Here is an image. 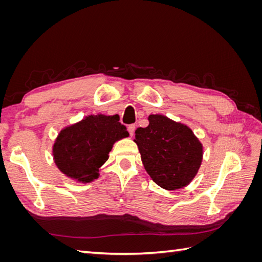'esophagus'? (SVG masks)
Returning a JSON list of instances; mask_svg holds the SVG:
<instances>
[{
	"instance_id": "obj_1",
	"label": "esophagus",
	"mask_w": 262,
	"mask_h": 262,
	"mask_svg": "<svg viewBox=\"0 0 262 262\" xmlns=\"http://www.w3.org/2000/svg\"><path fill=\"white\" fill-rule=\"evenodd\" d=\"M128 131H129V133H130V136H133L134 131H136V124H130V125L128 126Z\"/></svg>"
}]
</instances>
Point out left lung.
<instances>
[{
  "label": "left lung",
  "mask_w": 262,
  "mask_h": 262,
  "mask_svg": "<svg viewBox=\"0 0 262 262\" xmlns=\"http://www.w3.org/2000/svg\"><path fill=\"white\" fill-rule=\"evenodd\" d=\"M148 121L136 130L134 140L145 170L166 190L186 187L200 168L202 144L187 125L163 115H149Z\"/></svg>",
  "instance_id": "left-lung-1"
}]
</instances>
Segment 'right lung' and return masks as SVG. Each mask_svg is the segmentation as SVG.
I'll return each instance as SVG.
<instances>
[{"mask_svg":"<svg viewBox=\"0 0 262 262\" xmlns=\"http://www.w3.org/2000/svg\"><path fill=\"white\" fill-rule=\"evenodd\" d=\"M129 137L117 116L91 115L67 126L53 144V160L61 172L80 182H91L99 176L115 142Z\"/></svg>","mask_w":262,"mask_h":262,"instance_id":"1","label":"right lung"}]
</instances>
